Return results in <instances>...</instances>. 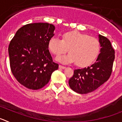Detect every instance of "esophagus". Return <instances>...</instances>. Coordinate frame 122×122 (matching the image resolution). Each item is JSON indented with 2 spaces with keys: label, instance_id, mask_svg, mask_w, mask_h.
I'll return each mask as SVG.
<instances>
[{
  "label": "esophagus",
  "instance_id": "1",
  "mask_svg": "<svg viewBox=\"0 0 122 122\" xmlns=\"http://www.w3.org/2000/svg\"><path fill=\"white\" fill-rule=\"evenodd\" d=\"M59 68H61V69H65V68H66V67H65V66H62V65H59Z\"/></svg>",
  "mask_w": 122,
  "mask_h": 122
}]
</instances>
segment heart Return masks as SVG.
I'll return each instance as SVG.
<instances>
[{"instance_id":"b5f03b06","label":"heart","mask_w":122,"mask_h":122,"mask_svg":"<svg viewBox=\"0 0 122 122\" xmlns=\"http://www.w3.org/2000/svg\"><path fill=\"white\" fill-rule=\"evenodd\" d=\"M48 48L53 54L59 56L68 51L70 54L59 57L57 60L63 63L76 62L80 67L89 66L95 60L100 51V42L96 38L76 31L65 32L62 40L52 36Z\"/></svg>"}]
</instances>
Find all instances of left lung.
I'll return each instance as SVG.
<instances>
[{"mask_svg": "<svg viewBox=\"0 0 122 122\" xmlns=\"http://www.w3.org/2000/svg\"><path fill=\"white\" fill-rule=\"evenodd\" d=\"M100 52L95 63L91 66L77 69L69 80V86L76 93L86 94L94 91L111 76L115 52L107 38L98 35Z\"/></svg>", "mask_w": 122, "mask_h": 122, "instance_id": "left-lung-1", "label": "left lung"}]
</instances>
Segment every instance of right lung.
Listing matches in <instances>:
<instances>
[{"instance_id":"obj_1","label":"right lung","mask_w":122,"mask_h":122,"mask_svg":"<svg viewBox=\"0 0 122 122\" xmlns=\"http://www.w3.org/2000/svg\"><path fill=\"white\" fill-rule=\"evenodd\" d=\"M54 30L51 24H29L20 28L10 41L11 70L17 81L27 89H41L59 68L48 49V42L54 35Z\"/></svg>"}]
</instances>
